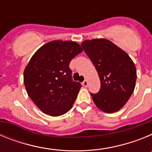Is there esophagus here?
Segmentation results:
<instances>
[{
  "label": "esophagus",
  "mask_w": 152,
  "mask_h": 152,
  "mask_svg": "<svg viewBox=\"0 0 152 152\" xmlns=\"http://www.w3.org/2000/svg\"><path fill=\"white\" fill-rule=\"evenodd\" d=\"M82 84L84 86V87H88V80H84V82L82 83Z\"/></svg>",
  "instance_id": "esophagus-1"
}]
</instances>
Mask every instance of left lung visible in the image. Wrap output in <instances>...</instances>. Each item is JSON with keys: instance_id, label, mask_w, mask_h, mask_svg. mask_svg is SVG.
<instances>
[{"instance_id": "1", "label": "left lung", "mask_w": 152, "mask_h": 152, "mask_svg": "<svg viewBox=\"0 0 152 152\" xmlns=\"http://www.w3.org/2000/svg\"><path fill=\"white\" fill-rule=\"evenodd\" d=\"M81 45L100 80V91L91 94L95 105L107 113L119 110L135 89V64L125 51L106 39L84 40Z\"/></svg>"}]
</instances>
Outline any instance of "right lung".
<instances>
[{
    "instance_id": "right-lung-1",
    "label": "right lung",
    "mask_w": 152,
    "mask_h": 152,
    "mask_svg": "<svg viewBox=\"0 0 152 152\" xmlns=\"http://www.w3.org/2000/svg\"><path fill=\"white\" fill-rule=\"evenodd\" d=\"M83 49L73 41L54 40L41 46L24 69L28 96L44 113L58 116L72 109L81 84L72 80L69 64Z\"/></svg>"
}]
</instances>
